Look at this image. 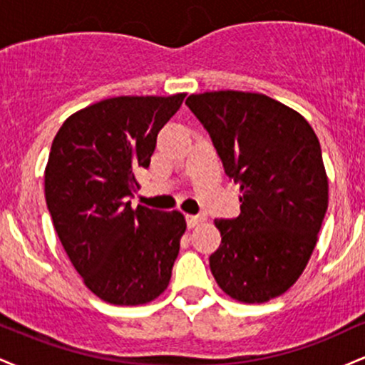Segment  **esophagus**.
<instances>
[{
  "label": "esophagus",
  "mask_w": 365,
  "mask_h": 365,
  "mask_svg": "<svg viewBox=\"0 0 365 365\" xmlns=\"http://www.w3.org/2000/svg\"><path fill=\"white\" fill-rule=\"evenodd\" d=\"M204 221H206V216L202 215H187L188 228H194V226L204 223Z\"/></svg>",
  "instance_id": "1"
}]
</instances>
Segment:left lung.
<instances>
[{"mask_svg":"<svg viewBox=\"0 0 365 365\" xmlns=\"http://www.w3.org/2000/svg\"><path fill=\"white\" fill-rule=\"evenodd\" d=\"M185 103L240 185V216L215 220L221 245L209 266L216 283L245 304L283 295L304 273L328 209L316 132L299 111L259 92L211 91Z\"/></svg>","mask_w":365,"mask_h":365,"instance_id":"obj_1","label":"left lung"}]
</instances>
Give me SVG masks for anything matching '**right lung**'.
Wrapping results in <instances>:
<instances>
[{"label":"right lung","instance_id":"1","mask_svg":"<svg viewBox=\"0 0 365 365\" xmlns=\"http://www.w3.org/2000/svg\"><path fill=\"white\" fill-rule=\"evenodd\" d=\"M185 96L104 99L70 115L53 140L44 170L53 226L83 284L108 304H148L170 284L185 217L133 209L127 197Z\"/></svg>","mask_w":365,"mask_h":365}]
</instances>
